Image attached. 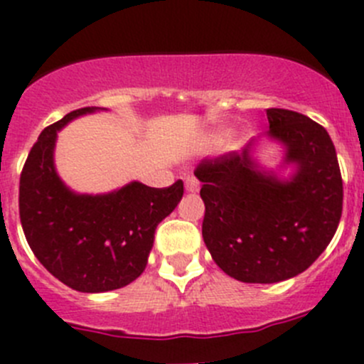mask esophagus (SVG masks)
I'll use <instances>...</instances> for the list:
<instances>
[{
  "mask_svg": "<svg viewBox=\"0 0 364 364\" xmlns=\"http://www.w3.org/2000/svg\"><path fill=\"white\" fill-rule=\"evenodd\" d=\"M199 179H197L196 176H188V178L185 179L186 192H199Z\"/></svg>",
  "mask_w": 364,
  "mask_h": 364,
  "instance_id": "34e87169",
  "label": "esophagus"
}]
</instances>
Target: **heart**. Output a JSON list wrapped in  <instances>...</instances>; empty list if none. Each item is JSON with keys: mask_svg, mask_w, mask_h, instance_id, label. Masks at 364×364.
Returning a JSON list of instances; mask_svg holds the SVG:
<instances>
[{"mask_svg": "<svg viewBox=\"0 0 364 364\" xmlns=\"http://www.w3.org/2000/svg\"><path fill=\"white\" fill-rule=\"evenodd\" d=\"M215 139H216V141H222V139H223V134H216V135H215Z\"/></svg>", "mask_w": 364, "mask_h": 364, "instance_id": "heart-1", "label": "heart"}]
</instances>
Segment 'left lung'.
Here are the masks:
<instances>
[{"instance_id": "left-lung-1", "label": "left lung", "mask_w": 364, "mask_h": 364, "mask_svg": "<svg viewBox=\"0 0 364 364\" xmlns=\"http://www.w3.org/2000/svg\"><path fill=\"white\" fill-rule=\"evenodd\" d=\"M264 139L284 148L280 168L267 171L243 151L203 161L196 176L205 213L204 243L216 266L245 284L294 278L317 260L338 229L343 185L335 144L304 114L267 109Z\"/></svg>"}]
</instances>
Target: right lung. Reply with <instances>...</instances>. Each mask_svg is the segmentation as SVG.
<instances>
[{
  "label": "right lung",
  "mask_w": 364,
  "mask_h": 364,
  "mask_svg": "<svg viewBox=\"0 0 364 364\" xmlns=\"http://www.w3.org/2000/svg\"><path fill=\"white\" fill-rule=\"evenodd\" d=\"M84 107L43 128L26 160L19 215L29 248L53 277L79 292H107L142 274L156 225L183 197V181L151 188L132 181L109 193H77L54 165L58 132L86 114Z\"/></svg>",
  "instance_id": "1"
}]
</instances>
